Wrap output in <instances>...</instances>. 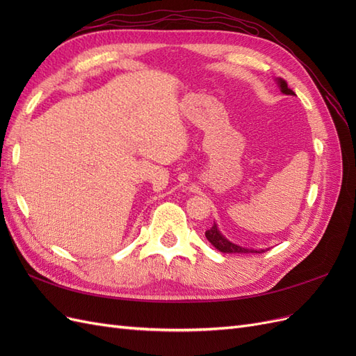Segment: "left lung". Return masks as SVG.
I'll return each mask as SVG.
<instances>
[{
	"instance_id": "8db88e82",
	"label": "left lung",
	"mask_w": 356,
	"mask_h": 356,
	"mask_svg": "<svg viewBox=\"0 0 356 356\" xmlns=\"http://www.w3.org/2000/svg\"><path fill=\"white\" fill-rule=\"evenodd\" d=\"M275 81H276V84H277V88H279V90H281L284 95H291V96H294V92L291 90V89H288V84H286V81L285 80H282V79H275ZM204 236H207V239L217 248L218 251H221V252H241V254H248V252H255V254H261V252H264V251H267L268 248H266V250H255V248H246V246H242V245H238V243H234V242H232V241H229L227 238H225V236L220 232V229H218V224L217 222H213V225L212 227L209 229V230H207V233H204Z\"/></svg>"
}]
</instances>
